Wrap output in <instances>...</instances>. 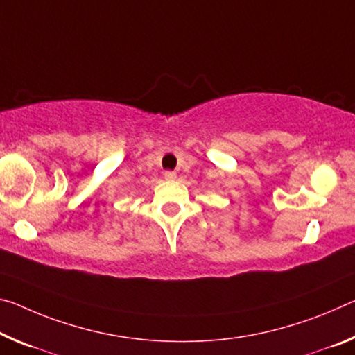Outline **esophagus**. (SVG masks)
<instances>
[{
  "label": "esophagus",
  "mask_w": 355,
  "mask_h": 355,
  "mask_svg": "<svg viewBox=\"0 0 355 355\" xmlns=\"http://www.w3.org/2000/svg\"><path fill=\"white\" fill-rule=\"evenodd\" d=\"M164 178L167 180V182H173V180L177 178V173H175V172H171V171H168V172H166V173H164Z\"/></svg>",
  "instance_id": "esophagus-1"
}]
</instances>
